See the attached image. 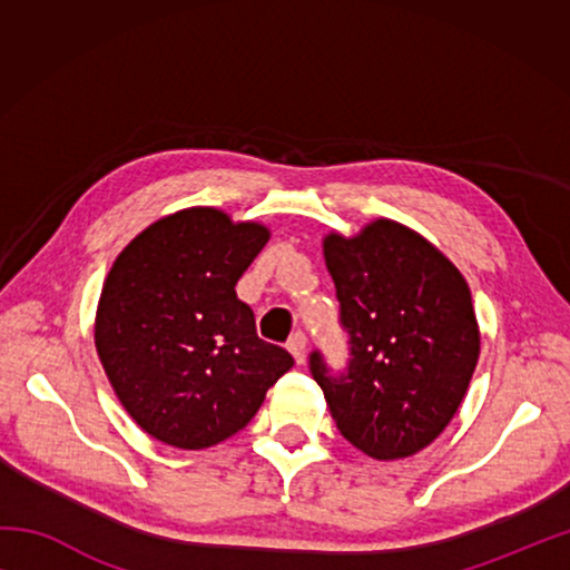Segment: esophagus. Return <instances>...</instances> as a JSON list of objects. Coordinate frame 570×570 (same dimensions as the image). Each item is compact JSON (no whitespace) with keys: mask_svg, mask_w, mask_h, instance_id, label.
Here are the masks:
<instances>
[{"mask_svg":"<svg viewBox=\"0 0 570 570\" xmlns=\"http://www.w3.org/2000/svg\"><path fill=\"white\" fill-rule=\"evenodd\" d=\"M286 346H288V352L294 354V360H296L298 364H302V362L306 360V334H304L302 330H296L292 336H288Z\"/></svg>","mask_w":570,"mask_h":570,"instance_id":"obj_1","label":"esophagus"}]
</instances>
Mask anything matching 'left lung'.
I'll list each match as a JSON object with an SVG mask.
<instances>
[{
	"mask_svg": "<svg viewBox=\"0 0 570 570\" xmlns=\"http://www.w3.org/2000/svg\"><path fill=\"white\" fill-rule=\"evenodd\" d=\"M350 344L344 370L308 354L336 430L374 460L410 458L455 417L480 354L465 278L394 220L324 240Z\"/></svg>",
	"mask_w": 570,
	"mask_h": 570,
	"instance_id": "1",
	"label": "left lung"
}]
</instances>
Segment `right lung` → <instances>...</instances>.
I'll return each instance as SVG.
<instances>
[{"instance_id": "obj_1", "label": "right lung", "mask_w": 570, "mask_h": 570, "mask_svg": "<svg viewBox=\"0 0 570 570\" xmlns=\"http://www.w3.org/2000/svg\"><path fill=\"white\" fill-rule=\"evenodd\" d=\"M268 230L216 208L148 226L105 278L95 346L130 417L166 445L204 450L236 435L294 366L256 334L236 284Z\"/></svg>"}]
</instances>
